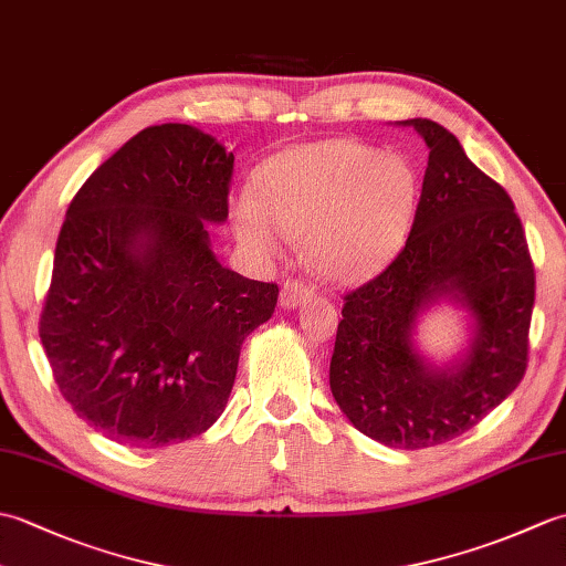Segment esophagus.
Here are the masks:
<instances>
[{"label":"esophagus","instance_id":"34e87169","mask_svg":"<svg viewBox=\"0 0 566 566\" xmlns=\"http://www.w3.org/2000/svg\"><path fill=\"white\" fill-rule=\"evenodd\" d=\"M311 298H314V290H311L308 284H304L302 280H290L282 286L280 304H282V308H294V306H302V304L311 302Z\"/></svg>","mask_w":566,"mask_h":566}]
</instances>
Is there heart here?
Here are the masks:
<instances>
[{
  "label": "heart",
  "mask_w": 566,
  "mask_h": 566,
  "mask_svg": "<svg viewBox=\"0 0 566 566\" xmlns=\"http://www.w3.org/2000/svg\"><path fill=\"white\" fill-rule=\"evenodd\" d=\"M416 203L418 175L403 155L331 138L276 155L258 172V195H233L231 219L252 255H280L296 235L311 270L350 282L399 250Z\"/></svg>",
  "instance_id": "heart-1"
}]
</instances>
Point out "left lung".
<instances>
[{"label":"left lung","mask_w":566,"mask_h":566,"mask_svg":"<svg viewBox=\"0 0 566 566\" xmlns=\"http://www.w3.org/2000/svg\"><path fill=\"white\" fill-rule=\"evenodd\" d=\"M430 148L403 250L345 296L331 391L367 438L399 450L442 444L474 428L527 367L535 270L511 197L430 118H408ZM440 301L470 311L473 340L450 366L417 353V316Z\"/></svg>","instance_id":"obj_1"}]
</instances>
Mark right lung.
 I'll list each match as a JSON object with an SVG mask.
<instances>
[{
	"label": "right lung",
	"instance_id": "obj_1",
	"mask_svg": "<svg viewBox=\"0 0 566 566\" xmlns=\"http://www.w3.org/2000/svg\"><path fill=\"white\" fill-rule=\"evenodd\" d=\"M233 153L187 124L143 128L70 201L41 343L60 394L102 436L165 448L209 430L276 284L223 268Z\"/></svg>",
	"mask_w": 566,
	"mask_h": 566
}]
</instances>
